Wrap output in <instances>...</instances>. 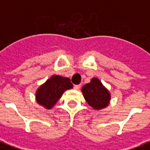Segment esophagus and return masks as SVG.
I'll use <instances>...</instances> for the list:
<instances>
[{
    "instance_id": "esophagus-1",
    "label": "esophagus",
    "mask_w": 150,
    "mask_h": 150,
    "mask_svg": "<svg viewBox=\"0 0 150 150\" xmlns=\"http://www.w3.org/2000/svg\"><path fill=\"white\" fill-rule=\"evenodd\" d=\"M80 86H81L80 84L75 85V86H74V89H75V90H79V89L80 88Z\"/></svg>"
}]
</instances>
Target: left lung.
Segmentation results:
<instances>
[{
    "mask_svg": "<svg viewBox=\"0 0 150 150\" xmlns=\"http://www.w3.org/2000/svg\"><path fill=\"white\" fill-rule=\"evenodd\" d=\"M82 91L88 104L95 109L104 108L110 100L109 92L96 78H93L91 83L85 84Z\"/></svg>",
    "mask_w": 150,
    "mask_h": 150,
    "instance_id": "left-lung-1",
    "label": "left lung"
}]
</instances>
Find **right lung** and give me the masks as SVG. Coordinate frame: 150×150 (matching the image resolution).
I'll list each match as a JSON object with an SVG mask.
<instances>
[{
	"label": "right lung",
	"mask_w": 150,
	"mask_h": 150,
	"mask_svg": "<svg viewBox=\"0 0 150 150\" xmlns=\"http://www.w3.org/2000/svg\"><path fill=\"white\" fill-rule=\"evenodd\" d=\"M72 88L73 84L69 78L53 75L38 89L36 100L38 104L50 109L55 104L66 90Z\"/></svg>",
	"instance_id": "right-lung-1"
}]
</instances>
